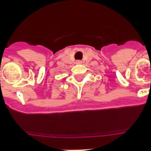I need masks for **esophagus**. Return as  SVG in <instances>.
<instances>
[{
    "mask_svg": "<svg viewBox=\"0 0 151 151\" xmlns=\"http://www.w3.org/2000/svg\"><path fill=\"white\" fill-rule=\"evenodd\" d=\"M76 63H77V64H81L82 62L80 61V60H77V61L76 62Z\"/></svg>",
    "mask_w": 151,
    "mask_h": 151,
    "instance_id": "1",
    "label": "esophagus"
}]
</instances>
